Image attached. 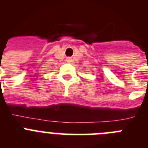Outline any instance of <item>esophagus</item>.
<instances>
[{
    "label": "esophagus",
    "instance_id": "1",
    "mask_svg": "<svg viewBox=\"0 0 148 148\" xmlns=\"http://www.w3.org/2000/svg\"><path fill=\"white\" fill-rule=\"evenodd\" d=\"M71 61H72L71 58H66V61H67L68 63H70V62H71Z\"/></svg>",
    "mask_w": 148,
    "mask_h": 148
}]
</instances>
